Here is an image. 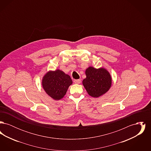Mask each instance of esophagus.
<instances>
[{"mask_svg": "<svg viewBox=\"0 0 151 151\" xmlns=\"http://www.w3.org/2000/svg\"><path fill=\"white\" fill-rule=\"evenodd\" d=\"M74 83H75V84H80V83H81V80H80V79L75 80H74Z\"/></svg>", "mask_w": 151, "mask_h": 151, "instance_id": "34e87169", "label": "esophagus"}]
</instances>
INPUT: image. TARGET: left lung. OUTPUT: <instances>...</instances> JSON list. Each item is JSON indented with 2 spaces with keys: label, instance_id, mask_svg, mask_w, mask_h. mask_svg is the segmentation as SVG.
<instances>
[{
  "label": "left lung",
  "instance_id": "1",
  "mask_svg": "<svg viewBox=\"0 0 151 151\" xmlns=\"http://www.w3.org/2000/svg\"><path fill=\"white\" fill-rule=\"evenodd\" d=\"M85 73L86 78L82 83L89 95L98 98L108 92L111 86L112 78L106 68H95L89 66L86 70Z\"/></svg>",
  "mask_w": 151,
  "mask_h": 151
}]
</instances>
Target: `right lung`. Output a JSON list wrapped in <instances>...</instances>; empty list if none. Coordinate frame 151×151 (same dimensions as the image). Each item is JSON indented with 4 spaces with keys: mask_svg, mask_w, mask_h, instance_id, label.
I'll return each mask as SVG.
<instances>
[{
    "mask_svg": "<svg viewBox=\"0 0 151 151\" xmlns=\"http://www.w3.org/2000/svg\"><path fill=\"white\" fill-rule=\"evenodd\" d=\"M42 86L45 92L54 100L63 98L69 88L72 84L70 75L62 70L49 71L42 79Z\"/></svg>",
    "mask_w": 151,
    "mask_h": 151,
    "instance_id": "obj_1",
    "label": "right lung"
}]
</instances>
